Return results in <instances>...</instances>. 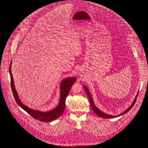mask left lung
Returning <instances> with one entry per match:
<instances>
[{"label":"left lung","mask_w":148,"mask_h":148,"mask_svg":"<svg viewBox=\"0 0 148 148\" xmlns=\"http://www.w3.org/2000/svg\"><path fill=\"white\" fill-rule=\"evenodd\" d=\"M84 88L85 91V92H86V95H87V96H88V99H89V103H90V104L91 108L92 109V110H93V111L95 112V113L96 114H97L98 116H99V117H102V118H104V119L114 118V117H117L120 116H121V115H123V114H124L127 113V112H129V111L133 108V106H134V104H135V103H136V100H137L138 95V94L137 95V96H136L135 99L134 100V101H133V102L132 103V104H131V106H130L126 110H125V111H124L123 113H122L121 114H119V115L116 116H112V115H109V114H106V113L102 112H101V110H100L99 109H97V108L96 107V106L94 105V103H93V101L92 96H91V95H90V93H89L88 89L87 88L85 87V86H84Z\"/></svg>","instance_id":"1"}]
</instances>
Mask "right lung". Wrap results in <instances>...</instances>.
<instances>
[{
  "mask_svg": "<svg viewBox=\"0 0 148 148\" xmlns=\"http://www.w3.org/2000/svg\"><path fill=\"white\" fill-rule=\"evenodd\" d=\"M11 63L10 64V73L11 77V86L12 93L16 102L22 109H23L25 112H27L34 119L42 122H51L60 117L63 113L65 106L66 97L68 95L71 88L76 82L75 77L65 79L62 82L60 85V100L58 106L53 110H51L48 112H42L38 110H35L28 108L26 106L23 105V104H22L20 99H19L18 93L14 86V80L11 71Z\"/></svg>",
  "mask_w": 148,
  "mask_h": 148,
  "instance_id": "right-lung-1",
  "label": "right lung"
}]
</instances>
